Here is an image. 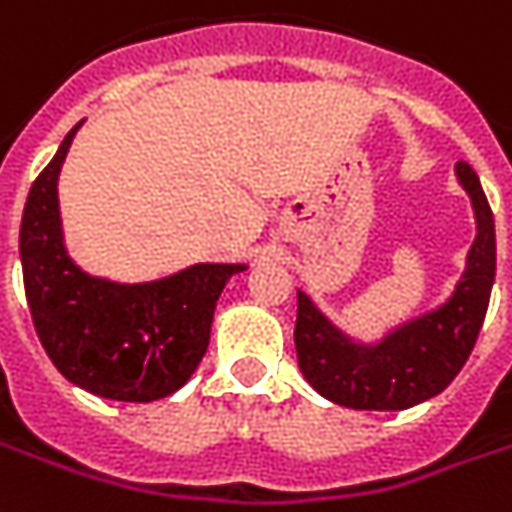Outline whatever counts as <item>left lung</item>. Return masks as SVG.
<instances>
[{"label":"left lung","mask_w":512,"mask_h":512,"mask_svg":"<svg viewBox=\"0 0 512 512\" xmlns=\"http://www.w3.org/2000/svg\"><path fill=\"white\" fill-rule=\"evenodd\" d=\"M456 175L473 198L479 235L467 255V272L442 309L397 328L377 348H357L328 326L303 291L297 294L294 345L300 371L317 394L357 411H402L442 394L462 371L490 303L496 229L479 175L467 161L456 164Z\"/></svg>","instance_id":"1"}]
</instances>
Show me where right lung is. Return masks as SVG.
<instances>
[{"label":"right lung","mask_w":512,"mask_h":512,"mask_svg":"<svg viewBox=\"0 0 512 512\" xmlns=\"http://www.w3.org/2000/svg\"><path fill=\"white\" fill-rule=\"evenodd\" d=\"M79 127L30 186L19 252L25 294L47 357L79 388L121 402L178 391L209 345L215 303L243 266L201 263L144 286L79 272L62 246L56 178Z\"/></svg>","instance_id":"add662e5"}]
</instances>
